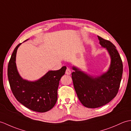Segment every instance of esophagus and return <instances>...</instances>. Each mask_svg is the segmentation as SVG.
<instances>
[{
	"mask_svg": "<svg viewBox=\"0 0 131 131\" xmlns=\"http://www.w3.org/2000/svg\"><path fill=\"white\" fill-rule=\"evenodd\" d=\"M65 74L66 75H70L71 74V69L70 68H67L66 72H65Z\"/></svg>",
	"mask_w": 131,
	"mask_h": 131,
	"instance_id": "34e87169",
	"label": "esophagus"
}]
</instances>
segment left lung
Listing matches in <instances>:
<instances>
[{"label":"left lung","mask_w":131,"mask_h":131,"mask_svg":"<svg viewBox=\"0 0 131 131\" xmlns=\"http://www.w3.org/2000/svg\"><path fill=\"white\" fill-rule=\"evenodd\" d=\"M99 43L105 48L111 57L107 72L99 76H92L72 66L73 84L79 99L84 106L95 108L107 104L116 96L123 73V63L115 46L98 36Z\"/></svg>","instance_id":"1"}]
</instances>
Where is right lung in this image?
I'll return each mask as SVG.
<instances>
[{
  "label": "right lung",
  "mask_w": 131,
  "mask_h": 131,
  "mask_svg": "<svg viewBox=\"0 0 131 131\" xmlns=\"http://www.w3.org/2000/svg\"><path fill=\"white\" fill-rule=\"evenodd\" d=\"M20 45L15 48L8 63V77L12 92L18 101L27 108L41 113L47 112L57 102L59 81L65 74L66 67L48 71L34 81L23 79L18 71L16 63L17 51Z\"/></svg>",
  "instance_id": "add662e5"
}]
</instances>
